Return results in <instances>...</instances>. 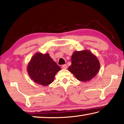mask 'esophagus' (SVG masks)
Masks as SVG:
<instances>
[{
	"instance_id": "1",
	"label": "esophagus",
	"mask_w": 124,
	"mask_h": 124,
	"mask_svg": "<svg viewBox=\"0 0 124 124\" xmlns=\"http://www.w3.org/2000/svg\"><path fill=\"white\" fill-rule=\"evenodd\" d=\"M62 68L63 69H67V64H65L62 65Z\"/></svg>"
}]
</instances>
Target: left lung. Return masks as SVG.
I'll return each instance as SVG.
<instances>
[{
	"label": "left lung",
	"instance_id": "left-lung-1",
	"mask_svg": "<svg viewBox=\"0 0 124 124\" xmlns=\"http://www.w3.org/2000/svg\"><path fill=\"white\" fill-rule=\"evenodd\" d=\"M68 70L79 81H89L97 74L100 68L97 58L88 50L75 51L72 56Z\"/></svg>",
	"mask_w": 124,
	"mask_h": 124
}]
</instances>
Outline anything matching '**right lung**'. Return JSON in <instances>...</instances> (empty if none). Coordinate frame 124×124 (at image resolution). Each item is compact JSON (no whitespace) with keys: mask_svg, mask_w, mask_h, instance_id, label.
<instances>
[{"mask_svg":"<svg viewBox=\"0 0 124 124\" xmlns=\"http://www.w3.org/2000/svg\"><path fill=\"white\" fill-rule=\"evenodd\" d=\"M61 70L48 54H35L29 63L27 70L33 81L47 86L53 82L56 73Z\"/></svg>","mask_w":124,"mask_h":124,"instance_id":"obj_1","label":"right lung"}]
</instances>
